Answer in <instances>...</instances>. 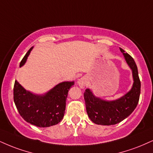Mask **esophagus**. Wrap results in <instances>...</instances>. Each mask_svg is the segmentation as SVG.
I'll use <instances>...</instances> for the list:
<instances>
[{
    "label": "esophagus",
    "instance_id": "1",
    "mask_svg": "<svg viewBox=\"0 0 153 153\" xmlns=\"http://www.w3.org/2000/svg\"><path fill=\"white\" fill-rule=\"evenodd\" d=\"M77 82H78V85L80 88H84L86 86V85H87V79L85 78V77H82V78L78 79Z\"/></svg>",
    "mask_w": 153,
    "mask_h": 153
}]
</instances>
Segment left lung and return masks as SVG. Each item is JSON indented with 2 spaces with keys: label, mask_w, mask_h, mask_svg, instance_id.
<instances>
[{
  "label": "left lung",
  "mask_w": 153,
  "mask_h": 153,
  "mask_svg": "<svg viewBox=\"0 0 153 153\" xmlns=\"http://www.w3.org/2000/svg\"><path fill=\"white\" fill-rule=\"evenodd\" d=\"M125 60L131 69L133 84L131 89L117 100H106L96 97L88 88L84 93L86 111L89 118L97 125L111 126L120 123L131 114L138 103L140 94V81L134 59L120 48Z\"/></svg>",
  "instance_id": "1"
}]
</instances>
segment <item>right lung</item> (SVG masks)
I'll return each mask as SVG.
<instances>
[{
    "mask_svg": "<svg viewBox=\"0 0 153 153\" xmlns=\"http://www.w3.org/2000/svg\"><path fill=\"white\" fill-rule=\"evenodd\" d=\"M33 47L30 48L20 63L24 65ZM74 81H64L42 95L35 94L15 81L13 100L18 113L27 123L40 128L58 124L63 118L66 99Z\"/></svg>",
    "mask_w": 153,
    "mask_h": 153,
    "instance_id": "add662e5",
    "label": "right lung"
}]
</instances>
